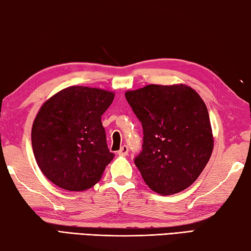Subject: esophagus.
I'll return each instance as SVG.
<instances>
[{
    "instance_id": "1",
    "label": "esophagus",
    "mask_w": 251,
    "mask_h": 251,
    "mask_svg": "<svg viewBox=\"0 0 251 251\" xmlns=\"http://www.w3.org/2000/svg\"><path fill=\"white\" fill-rule=\"evenodd\" d=\"M117 154L120 155V156H127V155H128V147H127L126 145L122 146L120 148V151H117Z\"/></svg>"
}]
</instances>
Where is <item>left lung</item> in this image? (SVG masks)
<instances>
[{"label": "left lung", "instance_id": "left-lung-1", "mask_svg": "<svg viewBox=\"0 0 251 251\" xmlns=\"http://www.w3.org/2000/svg\"><path fill=\"white\" fill-rule=\"evenodd\" d=\"M125 97L142 122L143 151L135 158L146 185L160 195L184 190L201 175L214 150L209 114L185 84L146 85Z\"/></svg>", "mask_w": 251, "mask_h": 251}]
</instances>
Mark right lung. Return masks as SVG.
I'll return each mask as SVG.
<instances>
[{
    "instance_id": "1",
    "label": "right lung",
    "mask_w": 251,
    "mask_h": 251,
    "mask_svg": "<svg viewBox=\"0 0 251 251\" xmlns=\"http://www.w3.org/2000/svg\"><path fill=\"white\" fill-rule=\"evenodd\" d=\"M114 96L100 88L70 86L41 106L32 126V147L50 181L83 192L100 180L115 156L106 144L100 120Z\"/></svg>"
}]
</instances>
